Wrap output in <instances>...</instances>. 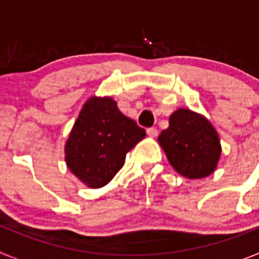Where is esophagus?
<instances>
[{"mask_svg":"<svg viewBox=\"0 0 259 259\" xmlns=\"http://www.w3.org/2000/svg\"><path fill=\"white\" fill-rule=\"evenodd\" d=\"M146 134H148V136L149 137H153V139H154V137L158 136V130L157 128L152 127V128H149L148 131H146Z\"/></svg>","mask_w":259,"mask_h":259,"instance_id":"34e87169","label":"esophagus"}]
</instances>
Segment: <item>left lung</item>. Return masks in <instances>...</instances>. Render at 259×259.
I'll return each mask as SVG.
<instances>
[{
    "mask_svg": "<svg viewBox=\"0 0 259 259\" xmlns=\"http://www.w3.org/2000/svg\"><path fill=\"white\" fill-rule=\"evenodd\" d=\"M158 143L176 172L188 179H202L218 166L222 146L219 135L207 118L189 109H178Z\"/></svg>",
    "mask_w": 259,
    "mask_h": 259,
    "instance_id": "obj_1",
    "label": "left lung"
}]
</instances>
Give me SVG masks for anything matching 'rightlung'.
<instances>
[{"mask_svg": "<svg viewBox=\"0 0 259 259\" xmlns=\"http://www.w3.org/2000/svg\"><path fill=\"white\" fill-rule=\"evenodd\" d=\"M145 136V130L122 114L113 98L92 96L65 144L66 164L84 185L102 188L122 168L125 154Z\"/></svg>", "mask_w": 259, "mask_h": 259, "instance_id": "1", "label": "right lung"}]
</instances>
